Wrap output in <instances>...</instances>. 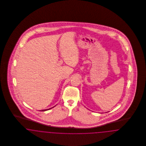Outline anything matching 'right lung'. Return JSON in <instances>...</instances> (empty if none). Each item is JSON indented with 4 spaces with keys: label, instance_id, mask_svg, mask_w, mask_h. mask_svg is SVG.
I'll return each instance as SVG.
<instances>
[{
    "label": "right lung",
    "instance_id": "right-lung-1",
    "mask_svg": "<svg viewBox=\"0 0 146 146\" xmlns=\"http://www.w3.org/2000/svg\"><path fill=\"white\" fill-rule=\"evenodd\" d=\"M53 107H52V108H53ZM52 108H49V109H48V110H41V111H48V110H49L51 109Z\"/></svg>",
    "mask_w": 146,
    "mask_h": 146
}]
</instances>
